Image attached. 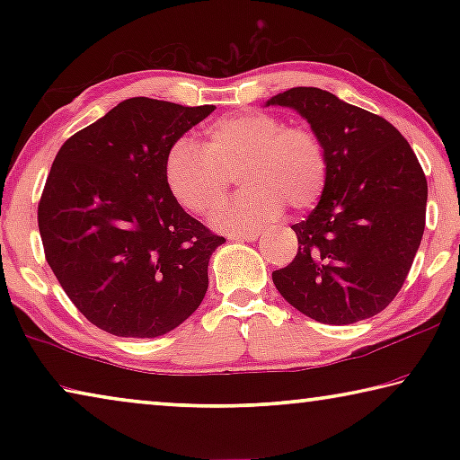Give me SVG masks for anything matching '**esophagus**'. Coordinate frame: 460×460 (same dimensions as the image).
I'll list each match as a JSON object with an SVG mask.
<instances>
[{
	"instance_id": "esophagus-1",
	"label": "esophagus",
	"mask_w": 460,
	"mask_h": 460,
	"mask_svg": "<svg viewBox=\"0 0 460 460\" xmlns=\"http://www.w3.org/2000/svg\"><path fill=\"white\" fill-rule=\"evenodd\" d=\"M260 231H245V233H235V235H229L231 241H258Z\"/></svg>"
}]
</instances>
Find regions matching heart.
<instances>
[{"mask_svg": "<svg viewBox=\"0 0 460 460\" xmlns=\"http://www.w3.org/2000/svg\"><path fill=\"white\" fill-rule=\"evenodd\" d=\"M237 174L239 194L208 217L215 229L245 233L274 221L284 205L306 211L324 190L326 154L313 131L286 128L274 115L243 111L217 119L200 146L176 137L164 155V182L186 211L202 215L223 197Z\"/></svg>", "mask_w": 460, "mask_h": 460, "instance_id": "1", "label": "heart"}]
</instances>
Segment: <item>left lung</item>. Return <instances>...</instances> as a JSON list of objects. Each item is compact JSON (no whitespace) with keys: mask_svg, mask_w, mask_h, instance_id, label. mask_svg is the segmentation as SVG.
<instances>
[{"mask_svg":"<svg viewBox=\"0 0 460 460\" xmlns=\"http://www.w3.org/2000/svg\"><path fill=\"white\" fill-rule=\"evenodd\" d=\"M270 105L306 119L329 164L314 211L292 225L298 253L271 274L278 292L324 324L376 316L400 292L424 235L428 184L414 150L392 123L329 91L294 87Z\"/></svg>","mask_w":460,"mask_h":460,"instance_id":"1","label":"left lung"}]
</instances>
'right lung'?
<instances>
[{"label": "right lung", "mask_w": 460, "mask_h": 460, "mask_svg": "<svg viewBox=\"0 0 460 460\" xmlns=\"http://www.w3.org/2000/svg\"><path fill=\"white\" fill-rule=\"evenodd\" d=\"M213 111L126 99L68 137L54 158L38 205L46 261L101 331L162 337L205 298L208 260L225 239L172 199L164 155Z\"/></svg>", "instance_id": "obj_1"}]
</instances>
